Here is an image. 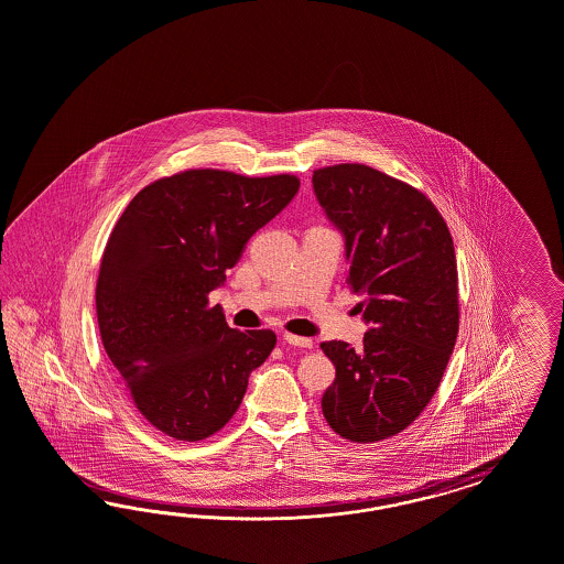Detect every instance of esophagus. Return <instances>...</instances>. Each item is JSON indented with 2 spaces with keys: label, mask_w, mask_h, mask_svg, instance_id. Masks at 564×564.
Wrapping results in <instances>:
<instances>
[{
  "label": "esophagus",
  "mask_w": 564,
  "mask_h": 564,
  "mask_svg": "<svg viewBox=\"0 0 564 564\" xmlns=\"http://www.w3.org/2000/svg\"><path fill=\"white\" fill-rule=\"evenodd\" d=\"M283 341L288 343V345H293V347H306V349L312 347V339H307V337H297V335H290V333H285V335H283Z\"/></svg>",
  "instance_id": "esophagus-1"
}]
</instances>
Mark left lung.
I'll return each instance as SVG.
<instances>
[{
	"label": "left lung",
	"instance_id": "left-lung-1",
	"mask_svg": "<svg viewBox=\"0 0 564 564\" xmlns=\"http://www.w3.org/2000/svg\"><path fill=\"white\" fill-rule=\"evenodd\" d=\"M312 186L368 325L358 351L321 345L337 370L323 413L343 438L376 443L410 426L443 380L459 330L455 246L436 206L382 171L343 163L314 171Z\"/></svg>",
	"mask_w": 564,
	"mask_h": 564
}]
</instances>
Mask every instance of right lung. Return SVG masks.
<instances>
[{
  "label": "right lung",
  "mask_w": 564,
  "mask_h": 564,
  "mask_svg": "<svg viewBox=\"0 0 564 564\" xmlns=\"http://www.w3.org/2000/svg\"><path fill=\"white\" fill-rule=\"evenodd\" d=\"M300 189L293 175L189 170L140 189L102 252V347L137 410L175 441L219 432L273 351V330L225 323L219 290L248 239Z\"/></svg>",
  "instance_id": "add662e5"
}]
</instances>
